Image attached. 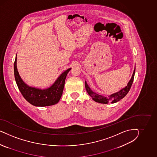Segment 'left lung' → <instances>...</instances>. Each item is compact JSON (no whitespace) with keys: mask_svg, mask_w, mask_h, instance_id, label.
I'll return each mask as SVG.
<instances>
[{"mask_svg":"<svg viewBox=\"0 0 157 157\" xmlns=\"http://www.w3.org/2000/svg\"><path fill=\"white\" fill-rule=\"evenodd\" d=\"M135 72V68L134 69L132 76L131 77L130 81H129L127 86H125L123 89L120 90L118 92L109 95L108 98L104 97V96H102V95H99L91 90L90 88L89 87V86L87 84V83L85 81V84L86 90L89 95L92 98V99L97 102H99L101 104H109V103L113 104V103L118 102L121 99L123 98L127 94V93H128L129 91L131 89V86L132 85Z\"/></svg>","mask_w":157,"mask_h":157,"instance_id":"obj_1","label":"left lung"}]
</instances>
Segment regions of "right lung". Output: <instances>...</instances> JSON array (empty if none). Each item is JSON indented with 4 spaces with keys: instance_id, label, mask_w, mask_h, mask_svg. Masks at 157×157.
<instances>
[{
    "instance_id": "obj_1",
    "label": "right lung",
    "mask_w": 157,
    "mask_h": 157,
    "mask_svg": "<svg viewBox=\"0 0 157 157\" xmlns=\"http://www.w3.org/2000/svg\"><path fill=\"white\" fill-rule=\"evenodd\" d=\"M71 69L62 73L51 87L41 89L30 87L22 81L17 67V55L14 66L15 79L19 91L25 100L36 106H47L58 103L63 94L67 75Z\"/></svg>"
}]
</instances>
